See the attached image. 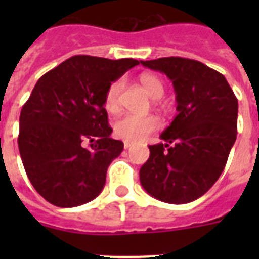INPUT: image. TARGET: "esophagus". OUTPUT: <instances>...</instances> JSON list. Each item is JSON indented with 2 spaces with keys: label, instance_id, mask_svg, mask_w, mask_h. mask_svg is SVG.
Instances as JSON below:
<instances>
[{
  "label": "esophagus",
  "instance_id": "34e87169",
  "mask_svg": "<svg viewBox=\"0 0 259 259\" xmlns=\"http://www.w3.org/2000/svg\"><path fill=\"white\" fill-rule=\"evenodd\" d=\"M132 145H133V144H132V142H130V141H125V142H123V148H125V149H129V148Z\"/></svg>",
  "mask_w": 259,
  "mask_h": 259
}]
</instances>
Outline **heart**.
<instances>
[{"label":"heart","mask_w":259,"mask_h":259,"mask_svg":"<svg viewBox=\"0 0 259 259\" xmlns=\"http://www.w3.org/2000/svg\"><path fill=\"white\" fill-rule=\"evenodd\" d=\"M140 82L144 89L148 91L150 97L158 99L164 95V83L157 75L144 74L140 78ZM122 91V80H115L110 84L106 91L105 97V107L109 113H115L119 109V95ZM160 127V119L154 115H123L114 123V133L117 137L125 140V141L138 142L142 141L149 134Z\"/></svg>","instance_id":"b5f03b06"}]
</instances>
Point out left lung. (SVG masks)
<instances>
[{"label": "left lung", "instance_id": "obj_1", "mask_svg": "<svg viewBox=\"0 0 259 259\" xmlns=\"http://www.w3.org/2000/svg\"><path fill=\"white\" fill-rule=\"evenodd\" d=\"M172 80L177 115L150 145L140 181L157 200L185 204L203 196L219 179L237 140L238 99L226 78L185 58L141 60Z\"/></svg>", "mask_w": 259, "mask_h": 259}]
</instances>
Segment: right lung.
<instances>
[{
    "mask_svg": "<svg viewBox=\"0 0 259 259\" xmlns=\"http://www.w3.org/2000/svg\"><path fill=\"white\" fill-rule=\"evenodd\" d=\"M137 64L79 55L37 80L20 114L18 149L28 179L51 204L78 207L102 192L123 150L110 137L106 91Z\"/></svg>",
    "mask_w": 259,
    "mask_h": 259,
    "instance_id": "add662e5",
    "label": "right lung"
}]
</instances>
